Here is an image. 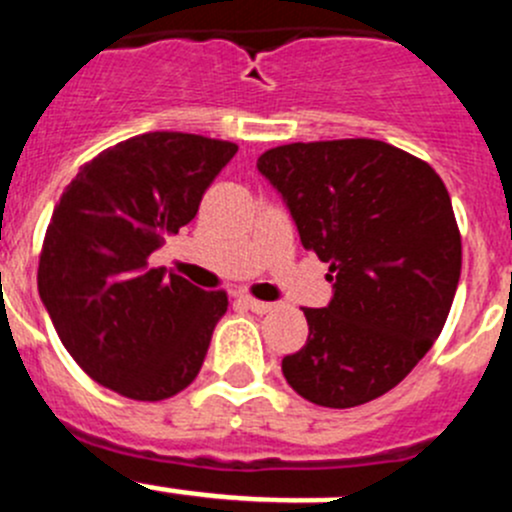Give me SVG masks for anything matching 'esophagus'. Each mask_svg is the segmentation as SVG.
<instances>
[{
  "label": "esophagus",
  "mask_w": 512,
  "mask_h": 512,
  "mask_svg": "<svg viewBox=\"0 0 512 512\" xmlns=\"http://www.w3.org/2000/svg\"><path fill=\"white\" fill-rule=\"evenodd\" d=\"M242 302H245L247 307H250L255 315H267V312L275 310V305L272 302H262V300H252V297H242Z\"/></svg>",
  "instance_id": "1"
}]
</instances>
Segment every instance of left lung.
Returning a JSON list of instances; mask_svg holds the SVG:
<instances>
[{
	"instance_id": "obj_1",
	"label": "left lung",
	"mask_w": 512,
	"mask_h": 512,
	"mask_svg": "<svg viewBox=\"0 0 512 512\" xmlns=\"http://www.w3.org/2000/svg\"><path fill=\"white\" fill-rule=\"evenodd\" d=\"M257 170L302 247L330 265L332 300L302 307L310 335L282 375L322 408L380 398L433 347L458 290L463 247L443 180L380 140L282 145Z\"/></svg>"
}]
</instances>
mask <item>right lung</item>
Listing matches in <instances>:
<instances>
[{"mask_svg":"<svg viewBox=\"0 0 512 512\" xmlns=\"http://www.w3.org/2000/svg\"><path fill=\"white\" fill-rule=\"evenodd\" d=\"M237 145L147 132L109 147L67 185L39 257V297L59 340L104 388L165 400L200 372L225 292L147 265L165 237L195 220Z\"/></svg>","mask_w":512,"mask_h":512,"instance_id":"obj_1","label":"right lung"}]
</instances>
